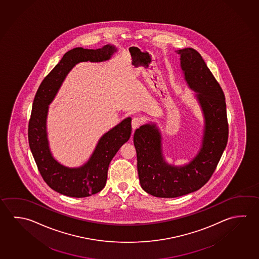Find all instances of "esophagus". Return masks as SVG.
Listing matches in <instances>:
<instances>
[{
    "instance_id": "1",
    "label": "esophagus",
    "mask_w": 259,
    "mask_h": 259,
    "mask_svg": "<svg viewBox=\"0 0 259 259\" xmlns=\"http://www.w3.org/2000/svg\"><path fill=\"white\" fill-rule=\"evenodd\" d=\"M144 121L145 120L142 118V117H139V116L134 117V118L132 119V127H133V129H136V128L138 127L139 125L144 123Z\"/></svg>"
}]
</instances>
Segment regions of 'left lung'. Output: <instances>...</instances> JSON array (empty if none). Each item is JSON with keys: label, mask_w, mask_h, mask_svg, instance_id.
<instances>
[{"label": "left lung", "mask_w": 259, "mask_h": 259, "mask_svg": "<svg viewBox=\"0 0 259 259\" xmlns=\"http://www.w3.org/2000/svg\"><path fill=\"white\" fill-rule=\"evenodd\" d=\"M181 67L204 115L203 144L190 163L182 167L164 162L161 136L154 125L145 124L136 129L134 144L141 186L150 195L172 198L187 195L204 186L213 176L228 140L227 105L222 88L197 51H178Z\"/></svg>", "instance_id": "left-lung-1"}]
</instances>
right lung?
Masks as SVG:
<instances>
[{"mask_svg": "<svg viewBox=\"0 0 259 259\" xmlns=\"http://www.w3.org/2000/svg\"><path fill=\"white\" fill-rule=\"evenodd\" d=\"M115 51L110 46L96 50L76 47L68 51L42 80L34 96L28 124L30 149L42 179L62 195L80 198L100 192L105 187L111 160L131 136L132 119L128 117L103 136L88 163L79 168L65 167L57 163L51 154L46 136L48 105L69 71L80 62L108 60Z\"/></svg>", "mask_w": 259, "mask_h": 259, "instance_id": "obj_1", "label": "right lung"}]
</instances>
